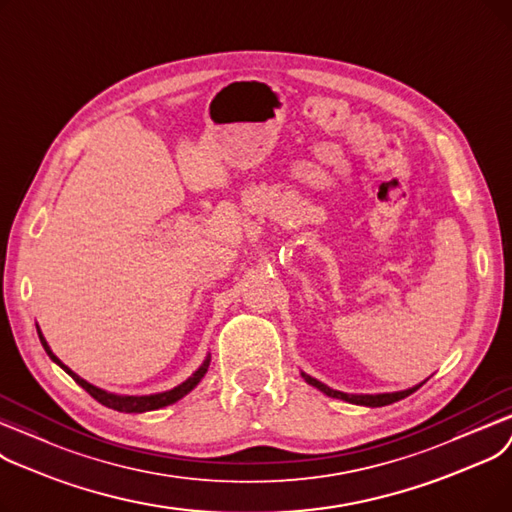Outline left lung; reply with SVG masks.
<instances>
[{
	"label": "left lung",
	"instance_id": "8db88e82",
	"mask_svg": "<svg viewBox=\"0 0 512 512\" xmlns=\"http://www.w3.org/2000/svg\"><path fill=\"white\" fill-rule=\"evenodd\" d=\"M304 381L316 389H321V392L329 398H337V400H344V402H350V404H358V406H369V408H377V406H387V404H394L406 396H410L412 392H417V389L427 381L415 385V387H408V389H402V392H389V394H346V392H337V389L321 383L319 379H314L306 373H302Z\"/></svg>",
	"mask_w": 512,
	"mask_h": 512
}]
</instances>
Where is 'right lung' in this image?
Here are the masks:
<instances>
[{"label": "right lung", "instance_id": "add662e5", "mask_svg": "<svg viewBox=\"0 0 512 512\" xmlns=\"http://www.w3.org/2000/svg\"><path fill=\"white\" fill-rule=\"evenodd\" d=\"M37 335H39V339H41V346H43V350L47 352V356H50L60 369H64L72 379H75L85 392H89V396H93L97 402L100 404H104V406H108V408H112V410H118V412H148V410H158V408H164V406H170V404H175V402H179L181 398H185L193 387H196L200 381H202V377L206 375V371H208V364H210V354L204 358V362L200 364V369L193 373L191 377H187L183 383H179L177 387H173V389H168V392H160V394H150V396H123V394H112V392H106V389H102V387H97V385H93V383H89V381H85L83 377H79L75 371H70L66 364L52 352V348L47 346V342H45V337H43V333H41V329H39V325H37Z\"/></svg>", "mask_w": 512, "mask_h": 512}]
</instances>
